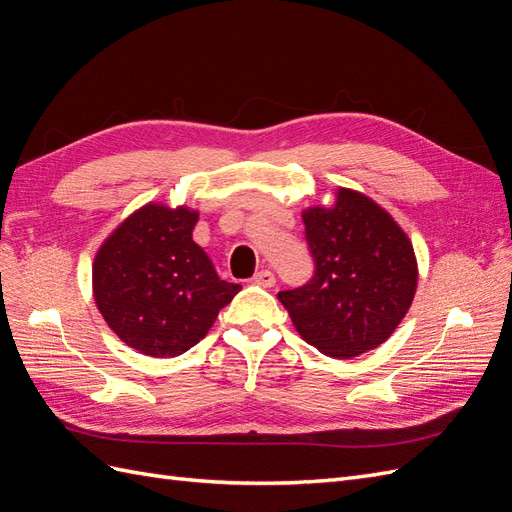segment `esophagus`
<instances>
[{
	"instance_id": "obj_1",
	"label": "esophagus",
	"mask_w": 512,
	"mask_h": 512,
	"mask_svg": "<svg viewBox=\"0 0 512 512\" xmlns=\"http://www.w3.org/2000/svg\"><path fill=\"white\" fill-rule=\"evenodd\" d=\"M252 282L258 284V286H262V288H271V286H275V275H273L269 269H262V271H258V273L252 277Z\"/></svg>"
}]
</instances>
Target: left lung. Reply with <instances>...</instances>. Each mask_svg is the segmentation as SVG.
<instances>
[{"instance_id":"1","label":"left lung","mask_w":512,"mask_h":512,"mask_svg":"<svg viewBox=\"0 0 512 512\" xmlns=\"http://www.w3.org/2000/svg\"><path fill=\"white\" fill-rule=\"evenodd\" d=\"M316 271L277 292L294 329L333 359H352L391 337L412 305L418 269L404 230L361 192L339 188L335 205L303 211Z\"/></svg>"}]
</instances>
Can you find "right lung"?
<instances>
[{
	"mask_svg": "<svg viewBox=\"0 0 512 512\" xmlns=\"http://www.w3.org/2000/svg\"><path fill=\"white\" fill-rule=\"evenodd\" d=\"M198 211L147 203L123 220L94 258V299L123 344L147 356L196 346L241 290L220 280L194 243Z\"/></svg>",
	"mask_w": 512,
	"mask_h": 512,
	"instance_id": "right-lung-1",
	"label": "right lung"
}]
</instances>
